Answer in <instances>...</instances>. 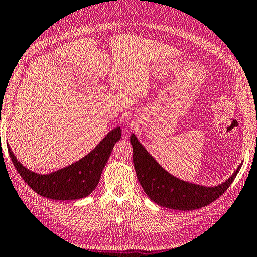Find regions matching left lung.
I'll return each instance as SVG.
<instances>
[{
	"instance_id": "8db88e82",
	"label": "left lung",
	"mask_w": 257,
	"mask_h": 257,
	"mask_svg": "<svg viewBox=\"0 0 257 257\" xmlns=\"http://www.w3.org/2000/svg\"><path fill=\"white\" fill-rule=\"evenodd\" d=\"M133 164L144 192L154 203L170 209L194 210L209 205L227 191L239 173L242 164L232 176L215 186L186 182L172 176L144 147L135 134L131 135Z\"/></svg>"
}]
</instances>
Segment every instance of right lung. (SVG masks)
<instances>
[{
	"label": "right lung",
	"mask_w": 257,
	"mask_h": 257,
	"mask_svg": "<svg viewBox=\"0 0 257 257\" xmlns=\"http://www.w3.org/2000/svg\"><path fill=\"white\" fill-rule=\"evenodd\" d=\"M121 127L116 126L85 157L47 174L27 169L18 161L10 145L8 149L17 172L37 194L55 201H73L88 196L96 189L112 149L121 140Z\"/></svg>",
	"instance_id": "right-lung-1"
}]
</instances>
